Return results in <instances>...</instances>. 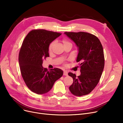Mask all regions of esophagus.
<instances>
[{
  "label": "esophagus",
  "mask_w": 123,
  "mask_h": 123,
  "mask_svg": "<svg viewBox=\"0 0 123 123\" xmlns=\"http://www.w3.org/2000/svg\"><path fill=\"white\" fill-rule=\"evenodd\" d=\"M63 75H65V76H67L68 75V72L67 71H64Z\"/></svg>",
  "instance_id": "1"
}]
</instances>
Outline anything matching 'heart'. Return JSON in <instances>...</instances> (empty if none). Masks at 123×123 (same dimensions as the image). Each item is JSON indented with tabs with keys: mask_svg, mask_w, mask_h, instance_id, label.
Returning a JSON list of instances; mask_svg holds the SVG:
<instances>
[{
	"mask_svg": "<svg viewBox=\"0 0 123 123\" xmlns=\"http://www.w3.org/2000/svg\"><path fill=\"white\" fill-rule=\"evenodd\" d=\"M63 43H64V44L69 43V42L67 40H63ZM54 43H55L54 41H53L52 42H51L50 43V44L49 45V50H51V49H52V47L53 46V45L54 44Z\"/></svg>",
	"mask_w": 123,
	"mask_h": 123,
	"instance_id": "1",
	"label": "heart"
}]
</instances>
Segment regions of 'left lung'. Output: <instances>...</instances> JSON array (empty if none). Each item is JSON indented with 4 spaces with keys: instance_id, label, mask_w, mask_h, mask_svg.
I'll list each match as a JSON object with an SVG mask.
<instances>
[{
    "instance_id": "1",
    "label": "left lung",
    "mask_w": 123,
    "mask_h": 123,
    "mask_svg": "<svg viewBox=\"0 0 123 123\" xmlns=\"http://www.w3.org/2000/svg\"><path fill=\"white\" fill-rule=\"evenodd\" d=\"M64 34L75 43L78 51L76 61L81 62L80 76L68 73L73 79L69 90L76 96L87 95L98 84L104 70L105 60L102 45L97 37L87 32H66Z\"/></svg>"
}]
</instances>
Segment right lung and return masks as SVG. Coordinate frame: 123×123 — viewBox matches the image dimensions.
<instances>
[{
  "mask_svg": "<svg viewBox=\"0 0 123 123\" xmlns=\"http://www.w3.org/2000/svg\"><path fill=\"white\" fill-rule=\"evenodd\" d=\"M61 35L44 29L33 30L22 43L18 58L20 71L26 85L35 93L48 92L63 74L60 69L48 71L42 66L43 59L49 56L50 44Z\"/></svg>",
  "mask_w": 123,
  "mask_h": 123,
  "instance_id": "1",
  "label": "right lung"
}]
</instances>
